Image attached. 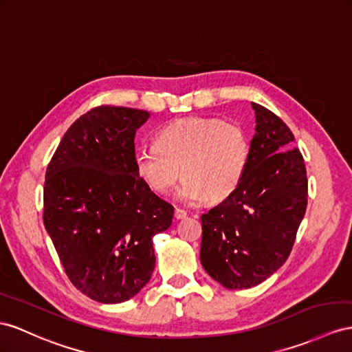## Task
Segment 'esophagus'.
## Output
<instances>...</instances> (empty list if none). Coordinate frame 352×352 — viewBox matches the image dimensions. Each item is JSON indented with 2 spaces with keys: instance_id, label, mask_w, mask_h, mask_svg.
Wrapping results in <instances>:
<instances>
[{
  "instance_id": "obj_1",
  "label": "esophagus",
  "mask_w": 352,
  "mask_h": 352,
  "mask_svg": "<svg viewBox=\"0 0 352 352\" xmlns=\"http://www.w3.org/2000/svg\"><path fill=\"white\" fill-rule=\"evenodd\" d=\"M174 215H175L177 220H182V219H186V217H187V211H184V210H182V208H175Z\"/></svg>"
}]
</instances>
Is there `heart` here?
Segmentation results:
<instances>
[{
  "label": "heart",
  "mask_w": 352,
  "mask_h": 352,
  "mask_svg": "<svg viewBox=\"0 0 352 352\" xmlns=\"http://www.w3.org/2000/svg\"><path fill=\"white\" fill-rule=\"evenodd\" d=\"M250 155L248 133L238 123L188 117L160 129L155 146L135 151L133 168L153 193L168 195L183 175L179 199L196 202L205 197L215 204L238 190L247 174Z\"/></svg>",
  "instance_id": "obj_1"
}]
</instances>
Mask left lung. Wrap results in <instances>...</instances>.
Wrapping results in <instances>:
<instances>
[{"instance_id": "obj_1", "label": "left lung", "mask_w": 352, "mask_h": 352, "mask_svg": "<svg viewBox=\"0 0 352 352\" xmlns=\"http://www.w3.org/2000/svg\"><path fill=\"white\" fill-rule=\"evenodd\" d=\"M256 133L238 190L202 214L201 263L223 287L250 288L272 275L292 253L308 204L302 153L288 126L251 102Z\"/></svg>"}]
</instances>
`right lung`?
I'll return each instance as SVG.
<instances>
[{"mask_svg":"<svg viewBox=\"0 0 352 352\" xmlns=\"http://www.w3.org/2000/svg\"><path fill=\"white\" fill-rule=\"evenodd\" d=\"M148 113L101 105L69 126L44 182V228L69 281L101 303L129 300L156 263L153 236L174 206L135 174V132Z\"/></svg>","mask_w":352,"mask_h":352,"instance_id":"obj_1","label":"right lung"}]
</instances>
